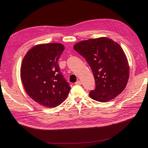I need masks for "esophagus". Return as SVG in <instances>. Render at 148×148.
<instances>
[{"label":"esophagus","instance_id":"34e87169","mask_svg":"<svg viewBox=\"0 0 148 148\" xmlns=\"http://www.w3.org/2000/svg\"><path fill=\"white\" fill-rule=\"evenodd\" d=\"M75 84H78V85H81V84H82V82H81L80 80H78V81H77V82H75Z\"/></svg>","mask_w":148,"mask_h":148}]
</instances>
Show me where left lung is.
<instances>
[{"mask_svg":"<svg viewBox=\"0 0 148 148\" xmlns=\"http://www.w3.org/2000/svg\"><path fill=\"white\" fill-rule=\"evenodd\" d=\"M73 47L86 59L94 74L96 87L89 93L92 99L107 102L125 89L130 67L119 44L112 39L101 37L79 42Z\"/></svg>","mask_w":148,"mask_h":148,"instance_id":"left-lung-1","label":"left lung"}]
</instances>
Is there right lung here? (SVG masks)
<instances>
[{
  "instance_id": "right-lung-1",
  "label": "right lung",
  "mask_w": 148,
  "mask_h": 148,
  "mask_svg": "<svg viewBox=\"0 0 148 148\" xmlns=\"http://www.w3.org/2000/svg\"><path fill=\"white\" fill-rule=\"evenodd\" d=\"M64 49L60 43L36 45L28 51L22 61L20 77L23 86L27 95L42 106H59L71 89L58 63Z\"/></svg>"
}]
</instances>
